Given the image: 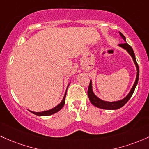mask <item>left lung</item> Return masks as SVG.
<instances>
[{"label":"left lung","mask_w":149,"mask_h":149,"mask_svg":"<svg viewBox=\"0 0 149 149\" xmlns=\"http://www.w3.org/2000/svg\"><path fill=\"white\" fill-rule=\"evenodd\" d=\"M119 34L121 36L122 38L125 41L124 43H121L119 44L118 46L120 47L123 48V49L126 50L127 52L130 55V56L132 58L134 63L135 66L136 68V79H135L134 83L132 87L131 90L130 91V92L123 99L119 100V101H103V100L101 99L100 98H98V96L95 95V93L93 91V87H92V81L90 80V84L89 86H88V96L89 98L90 101L92 103L94 106L97 107V108H101V109H105V110H117L119 109V108H122L123 106H125L126 104V103L127 102L130 98H131V96H132L134 91L135 88H136V85H137L138 80H139V66L137 63H136V58H135V55L134 53V51L132 48L126 42V38L125 37V36L122 34L121 32H119Z\"/></svg>","instance_id":"obj_1"}]
</instances>
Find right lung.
<instances>
[{"label": "right lung", "instance_id": "right-lung-1", "mask_svg": "<svg viewBox=\"0 0 149 149\" xmlns=\"http://www.w3.org/2000/svg\"><path fill=\"white\" fill-rule=\"evenodd\" d=\"M70 84H68V87H67V88H66L65 93L64 97H63V100H62V101L58 105V106L54 107V108H52V109H50V110H48V111H41V112H34V111H29L31 112V113H32L33 114L38 115V116H48V115H53V114H54V113H56L57 112L61 111V110L62 109V108H63L65 105V97H66V94H67V90H68V86H69Z\"/></svg>", "mask_w": 149, "mask_h": 149}]
</instances>
